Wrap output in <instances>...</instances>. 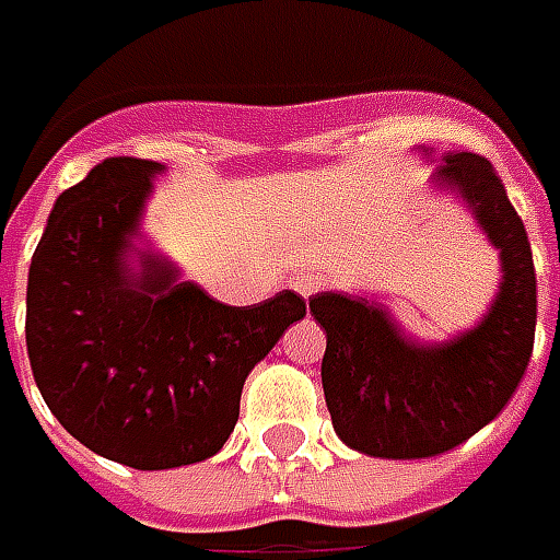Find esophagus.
<instances>
[{"instance_id":"esophagus-1","label":"esophagus","mask_w":560,"mask_h":560,"mask_svg":"<svg viewBox=\"0 0 560 560\" xmlns=\"http://www.w3.org/2000/svg\"><path fill=\"white\" fill-rule=\"evenodd\" d=\"M292 289L299 292L301 299H311V295H316V292H323L325 289V277L316 271L299 273V277H292Z\"/></svg>"}]
</instances>
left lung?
Instances as JSON below:
<instances>
[{
    "instance_id": "left-lung-1",
    "label": "left lung",
    "mask_w": 560,
    "mask_h": 560,
    "mask_svg": "<svg viewBox=\"0 0 560 560\" xmlns=\"http://www.w3.org/2000/svg\"><path fill=\"white\" fill-rule=\"evenodd\" d=\"M431 184L462 198L491 247L501 249V287L474 328L443 343H419L376 301L350 292L311 301L325 328L331 425L350 450L374 458H431L474 438L513 398L534 350L537 273L501 177L479 153H450Z\"/></svg>"
}]
</instances>
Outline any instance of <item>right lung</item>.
Returning <instances> with one entry per match:
<instances>
[{"label":"right lung","mask_w":560,"mask_h":560,"mask_svg":"<svg viewBox=\"0 0 560 560\" xmlns=\"http://www.w3.org/2000/svg\"><path fill=\"white\" fill-rule=\"evenodd\" d=\"M160 172L117 156L66 189L26 283V352L50 413L86 450L135 470L223 450L247 374L307 313L289 289L249 307L220 304L135 247Z\"/></svg>","instance_id":"right-lung-1"}]
</instances>
